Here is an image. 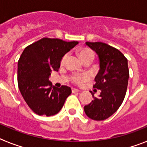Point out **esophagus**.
<instances>
[{"instance_id": "1", "label": "esophagus", "mask_w": 147, "mask_h": 147, "mask_svg": "<svg viewBox=\"0 0 147 147\" xmlns=\"http://www.w3.org/2000/svg\"><path fill=\"white\" fill-rule=\"evenodd\" d=\"M80 91V90H78V89H76V88H72V92L73 93H75V92H79Z\"/></svg>"}]
</instances>
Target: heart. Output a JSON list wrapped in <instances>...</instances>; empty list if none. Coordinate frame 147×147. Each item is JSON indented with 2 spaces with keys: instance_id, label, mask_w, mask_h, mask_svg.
<instances>
[{
  "instance_id": "1",
  "label": "heart",
  "mask_w": 147,
  "mask_h": 147,
  "mask_svg": "<svg viewBox=\"0 0 147 147\" xmlns=\"http://www.w3.org/2000/svg\"><path fill=\"white\" fill-rule=\"evenodd\" d=\"M80 57L83 62V61H85L88 59H93V57H94V54H93L92 51L89 50L88 49H84L80 51ZM66 59H67V55H65L63 57V58L62 59V61H61L62 64H64ZM90 78V76L89 74H88L82 75H74V77H73V81L75 82L76 83H78V84H81V83L89 80Z\"/></svg>"
}]
</instances>
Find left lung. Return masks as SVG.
Instances as JSON below:
<instances>
[{
  "label": "left lung",
  "instance_id": "1",
  "mask_svg": "<svg viewBox=\"0 0 147 147\" xmlns=\"http://www.w3.org/2000/svg\"><path fill=\"white\" fill-rule=\"evenodd\" d=\"M98 55L99 71L95 77L93 88L101 90L98 97L84 107L85 114L95 121H103L119 108L127 92L128 61L120 51L101 42H85Z\"/></svg>",
  "mask_w": 147,
  "mask_h": 147
}]
</instances>
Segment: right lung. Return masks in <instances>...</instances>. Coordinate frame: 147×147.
Returning <instances> with one entry per match:
<instances>
[{
    "mask_svg": "<svg viewBox=\"0 0 147 147\" xmlns=\"http://www.w3.org/2000/svg\"><path fill=\"white\" fill-rule=\"evenodd\" d=\"M79 42L42 38L24 49L18 64L19 90L28 107L39 115L58 113L71 93L70 87L52 86L49 77L58 71L62 57Z\"/></svg>",
    "mask_w": 147,
    "mask_h": 147,
    "instance_id": "obj_1",
    "label": "right lung"
}]
</instances>
